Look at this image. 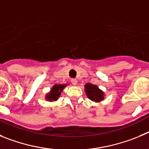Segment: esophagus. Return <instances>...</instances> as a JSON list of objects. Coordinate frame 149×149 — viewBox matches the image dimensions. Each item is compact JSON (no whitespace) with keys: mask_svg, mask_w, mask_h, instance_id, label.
Here are the masks:
<instances>
[{"mask_svg":"<svg viewBox=\"0 0 149 149\" xmlns=\"http://www.w3.org/2000/svg\"><path fill=\"white\" fill-rule=\"evenodd\" d=\"M77 80L76 79H71V83L73 84V85H76L77 84Z\"/></svg>","mask_w":149,"mask_h":149,"instance_id":"obj_1","label":"esophagus"}]
</instances>
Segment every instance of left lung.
Instances as JSON below:
<instances>
[{"mask_svg":"<svg viewBox=\"0 0 149 149\" xmlns=\"http://www.w3.org/2000/svg\"><path fill=\"white\" fill-rule=\"evenodd\" d=\"M84 91L88 99L95 102H100L104 100V92L95 84L87 83L84 85Z\"/></svg>","mask_w":149,"mask_h":149,"instance_id":"8db88e82","label":"left lung"}]
</instances>
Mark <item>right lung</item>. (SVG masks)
I'll return each instance as SVG.
<instances>
[{
    "label": "right lung",
    "mask_w": 149,
    "mask_h": 149,
    "mask_svg": "<svg viewBox=\"0 0 149 149\" xmlns=\"http://www.w3.org/2000/svg\"><path fill=\"white\" fill-rule=\"evenodd\" d=\"M66 86L67 84H55V85H53L50 91L48 93H47L46 96H45L46 100L49 102L56 101L60 96V95H61V91Z\"/></svg>",
    "instance_id": "right-lung-1"
}]
</instances>
